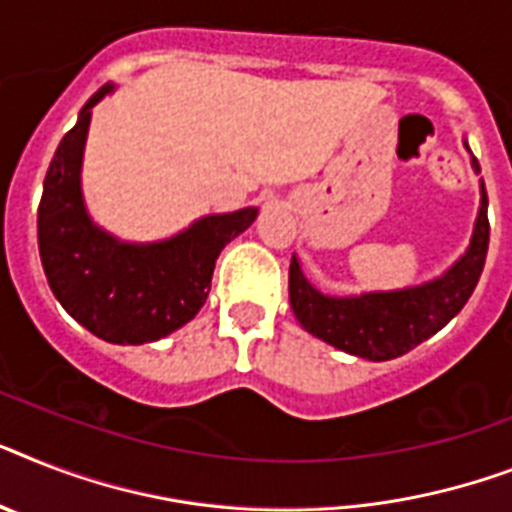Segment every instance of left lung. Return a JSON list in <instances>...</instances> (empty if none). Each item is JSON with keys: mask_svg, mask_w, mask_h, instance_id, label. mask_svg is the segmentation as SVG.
<instances>
[{"mask_svg": "<svg viewBox=\"0 0 512 512\" xmlns=\"http://www.w3.org/2000/svg\"><path fill=\"white\" fill-rule=\"evenodd\" d=\"M481 173L479 160H471ZM484 181H481V207L471 244L465 255L434 281L407 286L394 292H368L360 297H328L305 278L299 260L289 265V302L305 331L342 352L368 360H392L444 328L463 310L468 297L479 284L489 249V218H486Z\"/></svg>", "mask_w": 512, "mask_h": 512, "instance_id": "1", "label": "left lung"}]
</instances>
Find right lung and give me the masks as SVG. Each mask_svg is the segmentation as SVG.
<instances>
[{
	"label": "right lung",
	"instance_id": "obj_1",
	"mask_svg": "<svg viewBox=\"0 0 512 512\" xmlns=\"http://www.w3.org/2000/svg\"><path fill=\"white\" fill-rule=\"evenodd\" d=\"M115 89L102 86L78 112L49 162L39 205V255L49 289L83 328L112 344L157 342L205 305L215 260L247 231L257 207L207 215L152 244H128L86 213L81 194L83 144L91 107Z\"/></svg>",
	"mask_w": 512,
	"mask_h": 512
}]
</instances>
